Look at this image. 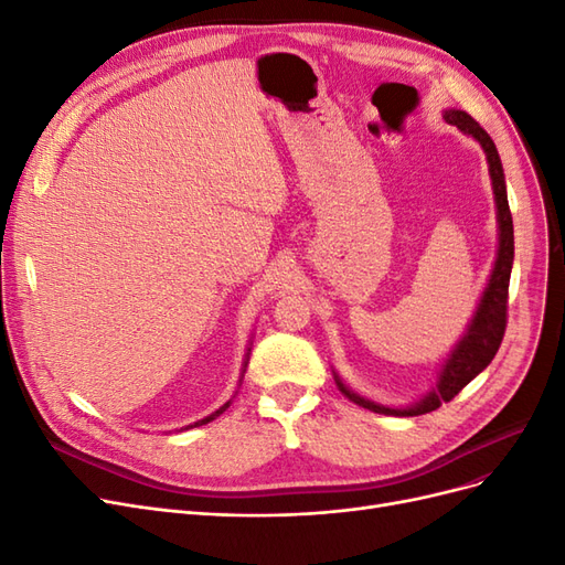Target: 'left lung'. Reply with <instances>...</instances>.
Instances as JSON below:
<instances>
[{
    "label": "left lung",
    "instance_id": "8db88e82",
    "mask_svg": "<svg viewBox=\"0 0 565 565\" xmlns=\"http://www.w3.org/2000/svg\"><path fill=\"white\" fill-rule=\"evenodd\" d=\"M443 119L448 125H455L461 134L471 136L478 146L483 148L486 160H488V172L492 181V195H494V207H498V254H494V264L490 270L488 285L483 289L481 299L476 303V311L467 324L465 334L457 339V344L450 349L446 361L440 363L438 374H436V384L424 393L419 401L413 405H403V407H388L382 403H374L361 393H355L349 388L344 382H341L339 374L334 372V382L339 391L344 393L349 401L355 405H361L365 409H372V413L380 415H393V417H417L426 415L431 409L440 407L443 403L452 401L457 393L465 388L476 374H481L490 361L498 353L504 328H507V295H509V278H511V264H514V221H511L509 212V200H507V183H504V169L500 152L494 148L492 139L488 131L476 122L471 115L465 110H446L443 113Z\"/></svg>",
    "mask_w": 565,
    "mask_h": 565
}]
</instances>
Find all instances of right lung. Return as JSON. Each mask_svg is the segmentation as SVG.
<instances>
[{
	"instance_id": "1",
	"label": "right lung",
	"mask_w": 565,
	"mask_h": 565,
	"mask_svg": "<svg viewBox=\"0 0 565 565\" xmlns=\"http://www.w3.org/2000/svg\"><path fill=\"white\" fill-rule=\"evenodd\" d=\"M247 361H249V349H247V353H245V363H243V374H241V384H243V377H245V367H247ZM237 393V391H235ZM235 398V396H233ZM233 398L228 401V403H224V405H221L218 409H216V413H212L210 417H204V419H198L195 424H188L185 426V429H193V426H202V424H207V422H212V419H216L221 413H226V409L231 407V403H233Z\"/></svg>"
}]
</instances>
